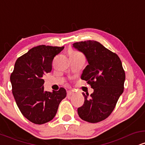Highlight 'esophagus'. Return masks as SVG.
<instances>
[{"label":"esophagus","mask_w":145,"mask_h":145,"mask_svg":"<svg viewBox=\"0 0 145 145\" xmlns=\"http://www.w3.org/2000/svg\"><path fill=\"white\" fill-rule=\"evenodd\" d=\"M67 96H71V95H74V91H68L67 92Z\"/></svg>","instance_id":"34e87169"}]
</instances>
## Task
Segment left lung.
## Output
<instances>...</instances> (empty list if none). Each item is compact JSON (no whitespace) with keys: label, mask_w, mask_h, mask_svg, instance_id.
Returning a JSON list of instances; mask_svg holds the SVG:
<instances>
[{"label":"left lung","mask_w":145,"mask_h":145,"mask_svg":"<svg viewBox=\"0 0 145 145\" xmlns=\"http://www.w3.org/2000/svg\"><path fill=\"white\" fill-rule=\"evenodd\" d=\"M73 47L85 56L89 65L81 79L87 81L94 90L85 95L83 106L78 108L82 120L99 122L108 117L123 92L125 74L119 56L96 41L76 42Z\"/></svg>","instance_id":"obj_1"}]
</instances>
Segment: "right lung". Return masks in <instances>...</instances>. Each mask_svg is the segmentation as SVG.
<instances>
[{
    "label": "right lung",
    "instance_id": "right-lung-1",
    "mask_svg": "<svg viewBox=\"0 0 145 145\" xmlns=\"http://www.w3.org/2000/svg\"><path fill=\"white\" fill-rule=\"evenodd\" d=\"M64 47L41 45L18 58L10 77L12 93L22 114L35 124L52 120L59 104L67 95L66 90L44 91L43 76L50 72L54 57Z\"/></svg>",
    "mask_w": 145,
    "mask_h": 145
}]
</instances>
